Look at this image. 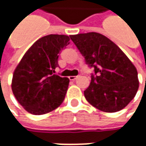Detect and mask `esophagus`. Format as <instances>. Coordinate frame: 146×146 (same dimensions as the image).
Listing matches in <instances>:
<instances>
[{
	"label": "esophagus",
	"instance_id": "1",
	"mask_svg": "<svg viewBox=\"0 0 146 146\" xmlns=\"http://www.w3.org/2000/svg\"><path fill=\"white\" fill-rule=\"evenodd\" d=\"M77 78H78V76H70V77H69L70 80H72V81H75Z\"/></svg>",
	"mask_w": 146,
	"mask_h": 146
}]
</instances>
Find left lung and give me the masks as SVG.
I'll return each mask as SVG.
<instances>
[{"label":"left lung","mask_w":146,"mask_h":146,"mask_svg":"<svg viewBox=\"0 0 146 146\" xmlns=\"http://www.w3.org/2000/svg\"><path fill=\"white\" fill-rule=\"evenodd\" d=\"M71 40L93 68L91 83L84 91L88 102L105 112L121 110L134 98L139 87L137 70L115 43L102 34L70 36Z\"/></svg>","instance_id":"obj_1"}]
</instances>
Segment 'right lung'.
I'll list each match as a JSON object with an SVG mask.
<instances>
[{
  "mask_svg": "<svg viewBox=\"0 0 146 146\" xmlns=\"http://www.w3.org/2000/svg\"><path fill=\"white\" fill-rule=\"evenodd\" d=\"M70 44L65 35H48L32 44L14 70L12 91L24 109L32 115H44L64 101L69 79L55 75L58 56Z\"/></svg>",
  "mask_w": 146,
  "mask_h": 146,
  "instance_id": "obj_1",
  "label": "right lung"
}]
</instances>
